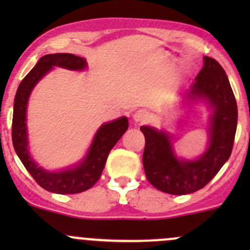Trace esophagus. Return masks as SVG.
<instances>
[{
	"label": "esophagus",
	"mask_w": 250,
	"mask_h": 250,
	"mask_svg": "<svg viewBox=\"0 0 250 250\" xmlns=\"http://www.w3.org/2000/svg\"><path fill=\"white\" fill-rule=\"evenodd\" d=\"M133 118H134L135 122H144V121L147 120V115L144 110H139L133 115Z\"/></svg>",
	"instance_id": "esophagus-1"
}]
</instances>
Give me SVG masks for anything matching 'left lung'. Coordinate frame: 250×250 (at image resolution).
Returning a JSON list of instances; mask_svg holds the SVG:
<instances>
[{
  "label": "left lung",
  "mask_w": 250,
  "mask_h": 250,
  "mask_svg": "<svg viewBox=\"0 0 250 250\" xmlns=\"http://www.w3.org/2000/svg\"><path fill=\"white\" fill-rule=\"evenodd\" d=\"M204 66L191 84L188 97L204 99L213 110L209 121V146L195 161L174 155L169 135L144 125L143 165L146 178L157 190L188 195L204 188L218 174L232 152L237 129V103L225 70L215 59L204 57Z\"/></svg>",
  "instance_id": "left-lung-1"
}]
</instances>
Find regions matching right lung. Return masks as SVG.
I'll use <instances>...</instances> for the list:
<instances>
[{
  "instance_id": "obj_1",
  "label": "right lung",
  "mask_w": 250,
  "mask_h": 250,
  "mask_svg": "<svg viewBox=\"0 0 250 250\" xmlns=\"http://www.w3.org/2000/svg\"><path fill=\"white\" fill-rule=\"evenodd\" d=\"M54 66L67 70H83L87 66L84 58L69 53L43 55L34 69L24 77L14 98L12 140L18 157L37 184L44 190L60 195H74L92 188L102 175L111 148L128 129L127 117L105 123L98 129L84 160L75 168L62 172H48L32 161L27 148L26 106L30 93L36 83Z\"/></svg>"
}]
</instances>
